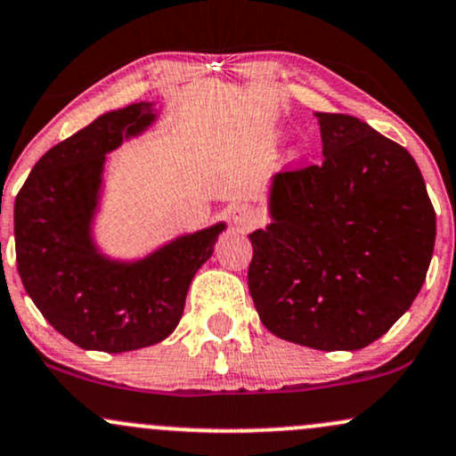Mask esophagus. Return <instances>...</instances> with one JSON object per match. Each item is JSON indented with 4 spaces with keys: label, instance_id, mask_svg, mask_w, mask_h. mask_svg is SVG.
Here are the masks:
<instances>
[{
    "label": "esophagus",
    "instance_id": "esophagus-1",
    "mask_svg": "<svg viewBox=\"0 0 456 456\" xmlns=\"http://www.w3.org/2000/svg\"><path fill=\"white\" fill-rule=\"evenodd\" d=\"M229 218H232V223L236 224L238 229H242V232H248V229H253L255 224H257V209L253 208V205L248 203H233L232 208H229Z\"/></svg>",
    "mask_w": 456,
    "mask_h": 456
}]
</instances>
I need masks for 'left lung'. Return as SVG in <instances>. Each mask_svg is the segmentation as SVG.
<instances>
[{
	"label": "left lung",
	"instance_id": "obj_1",
	"mask_svg": "<svg viewBox=\"0 0 456 456\" xmlns=\"http://www.w3.org/2000/svg\"><path fill=\"white\" fill-rule=\"evenodd\" d=\"M316 117L324 159L270 182V223L248 233V289L277 338L359 350L418 297L435 209L407 149L350 114Z\"/></svg>",
	"mask_w": 456,
	"mask_h": 456
}]
</instances>
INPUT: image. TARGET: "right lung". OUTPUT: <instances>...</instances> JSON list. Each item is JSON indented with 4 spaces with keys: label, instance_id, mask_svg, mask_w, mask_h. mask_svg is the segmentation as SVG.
Wrapping results in <instances>:
<instances>
[{
    "label": "right lung",
    "instance_id": "right-lung-1",
    "mask_svg": "<svg viewBox=\"0 0 456 456\" xmlns=\"http://www.w3.org/2000/svg\"><path fill=\"white\" fill-rule=\"evenodd\" d=\"M153 102L110 110L34 164L14 201V248L25 292L45 320L84 350L127 353L162 342L183 314L197 270L227 229L209 224L136 259L94 240L108 153L147 132Z\"/></svg>",
    "mask_w": 456,
    "mask_h": 456
}]
</instances>
